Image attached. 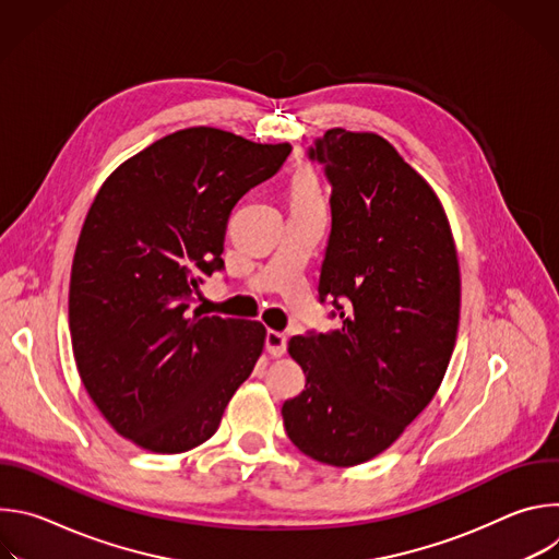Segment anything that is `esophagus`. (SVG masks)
<instances>
[{"instance_id": "34e87169", "label": "esophagus", "mask_w": 559, "mask_h": 559, "mask_svg": "<svg viewBox=\"0 0 559 559\" xmlns=\"http://www.w3.org/2000/svg\"><path fill=\"white\" fill-rule=\"evenodd\" d=\"M265 347H267L270 356L281 358L285 354V349H287V338L283 334H278V332H267L265 334Z\"/></svg>"}]
</instances>
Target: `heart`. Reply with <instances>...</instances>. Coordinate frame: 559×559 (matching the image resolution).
<instances>
[{"label": "heart", "mask_w": 559, "mask_h": 559, "mask_svg": "<svg viewBox=\"0 0 559 559\" xmlns=\"http://www.w3.org/2000/svg\"><path fill=\"white\" fill-rule=\"evenodd\" d=\"M292 205H316L321 203V186L309 170H298L289 186Z\"/></svg>", "instance_id": "b5f03b06"}]
</instances>
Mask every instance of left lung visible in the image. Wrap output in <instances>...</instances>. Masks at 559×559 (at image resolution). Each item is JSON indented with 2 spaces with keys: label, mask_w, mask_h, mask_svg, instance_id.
I'll return each instance as SVG.
<instances>
[{
  "label": "left lung",
  "mask_w": 559,
  "mask_h": 559,
  "mask_svg": "<svg viewBox=\"0 0 559 559\" xmlns=\"http://www.w3.org/2000/svg\"><path fill=\"white\" fill-rule=\"evenodd\" d=\"M307 156L332 186L318 298L338 328L289 341L305 389L281 414L309 457L354 466L391 447L431 403L460 321V267L429 183L373 132L328 130Z\"/></svg>",
  "instance_id": "8db88e82"
}]
</instances>
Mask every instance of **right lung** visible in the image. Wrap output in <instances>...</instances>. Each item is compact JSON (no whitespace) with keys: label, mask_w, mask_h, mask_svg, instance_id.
<instances>
[{"label":"right lung","mask_w":559,"mask_h":559,"mask_svg":"<svg viewBox=\"0 0 559 559\" xmlns=\"http://www.w3.org/2000/svg\"><path fill=\"white\" fill-rule=\"evenodd\" d=\"M289 152L186 128L128 158L95 197L70 272L72 354L104 418L141 449L203 444L250 378L265 328L188 309L223 270L231 207Z\"/></svg>","instance_id":"1"}]
</instances>
